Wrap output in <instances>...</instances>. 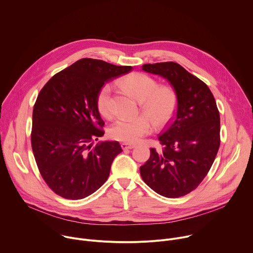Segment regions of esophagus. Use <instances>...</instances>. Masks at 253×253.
Here are the masks:
<instances>
[{
	"label": "esophagus",
	"instance_id": "1",
	"mask_svg": "<svg viewBox=\"0 0 253 253\" xmlns=\"http://www.w3.org/2000/svg\"><path fill=\"white\" fill-rule=\"evenodd\" d=\"M121 147L123 150H126V149H132L135 147L134 144H129V143H121Z\"/></svg>",
	"mask_w": 253,
	"mask_h": 253
}]
</instances>
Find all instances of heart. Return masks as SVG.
I'll return each mask as SVG.
<instances>
[{"label": "heart", "mask_w": 253, "mask_h": 253, "mask_svg": "<svg viewBox=\"0 0 253 253\" xmlns=\"http://www.w3.org/2000/svg\"><path fill=\"white\" fill-rule=\"evenodd\" d=\"M119 83L140 102L141 110L146 115L118 119L110 128V136L113 139L124 143H137L152 132L153 124L162 127L172 119L178 102L174 89L169 86H159L154 78L139 72L125 76ZM96 104L103 117L111 118L114 115L112 90L108 84L98 91Z\"/></svg>", "instance_id": "heart-1"}]
</instances>
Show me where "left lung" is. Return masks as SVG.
<instances>
[{
  "label": "left lung",
  "mask_w": 253,
  "mask_h": 253,
  "mask_svg": "<svg viewBox=\"0 0 253 253\" xmlns=\"http://www.w3.org/2000/svg\"><path fill=\"white\" fill-rule=\"evenodd\" d=\"M142 70L167 79L177 94L176 115L140 167L156 193L177 198L194 190L210 170L220 146V117L208 86L175 62L145 64Z\"/></svg>",
  "instance_id": "obj_1"
}]
</instances>
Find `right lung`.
<instances>
[{
	"mask_svg": "<svg viewBox=\"0 0 253 253\" xmlns=\"http://www.w3.org/2000/svg\"><path fill=\"white\" fill-rule=\"evenodd\" d=\"M131 66L81 59L55 74L42 88L33 109L31 143L47 185L66 199H83L109 177L118 141L91 142L104 135L96 97L105 83L127 74Z\"/></svg>",
	"mask_w": 253,
	"mask_h": 253,
	"instance_id": "obj_1",
	"label": "right lung"
}]
</instances>
